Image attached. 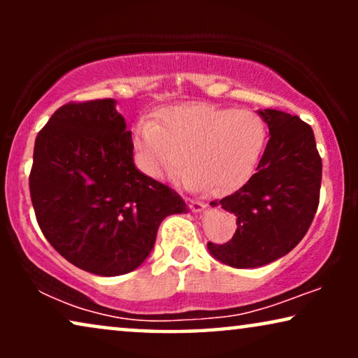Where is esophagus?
Instances as JSON below:
<instances>
[{"label":"esophagus","mask_w":358,"mask_h":358,"mask_svg":"<svg viewBox=\"0 0 358 358\" xmlns=\"http://www.w3.org/2000/svg\"><path fill=\"white\" fill-rule=\"evenodd\" d=\"M187 205L189 208L192 210V212H202V210L205 208V203L200 202V200H187Z\"/></svg>","instance_id":"obj_1"}]
</instances>
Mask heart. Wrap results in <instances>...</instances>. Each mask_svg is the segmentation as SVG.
Masks as SVG:
<instances>
[{
	"instance_id": "heart-1",
	"label": "heart",
	"mask_w": 358,
	"mask_h": 358,
	"mask_svg": "<svg viewBox=\"0 0 358 358\" xmlns=\"http://www.w3.org/2000/svg\"><path fill=\"white\" fill-rule=\"evenodd\" d=\"M266 143V125L254 110L189 102L161 114L159 124L136 127L135 148L153 178L185 163L180 180L190 189L229 194L251 178Z\"/></svg>"
}]
</instances>
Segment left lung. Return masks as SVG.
Wrapping results in <instances>:
<instances>
[{
    "label": "left lung",
    "mask_w": 358,
    "mask_h": 358,
    "mask_svg": "<svg viewBox=\"0 0 358 358\" xmlns=\"http://www.w3.org/2000/svg\"><path fill=\"white\" fill-rule=\"evenodd\" d=\"M271 138L251 179L210 205L236 217V233L224 244L208 243L210 254L236 268L266 266L285 256L311 227L322 161L311 125L282 110H259Z\"/></svg>",
    "instance_id": "obj_1"
}]
</instances>
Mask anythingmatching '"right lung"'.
<instances>
[{
    "label": "right lung",
    "mask_w": 358,
    "mask_h": 358,
    "mask_svg": "<svg viewBox=\"0 0 358 358\" xmlns=\"http://www.w3.org/2000/svg\"><path fill=\"white\" fill-rule=\"evenodd\" d=\"M29 189L53 249L83 271H135L180 195L135 168L131 131L114 99L68 102L38 131Z\"/></svg>",
    "instance_id": "1"
}]
</instances>
